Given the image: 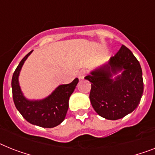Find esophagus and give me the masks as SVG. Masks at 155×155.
Wrapping results in <instances>:
<instances>
[{"label": "esophagus", "mask_w": 155, "mask_h": 155, "mask_svg": "<svg viewBox=\"0 0 155 155\" xmlns=\"http://www.w3.org/2000/svg\"><path fill=\"white\" fill-rule=\"evenodd\" d=\"M86 74H87V71L85 70H82L79 72V75H78V77L80 80H84V77L86 76Z\"/></svg>", "instance_id": "34e87169"}]
</instances>
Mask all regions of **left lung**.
Instances as JSON below:
<instances>
[{
  "mask_svg": "<svg viewBox=\"0 0 155 155\" xmlns=\"http://www.w3.org/2000/svg\"><path fill=\"white\" fill-rule=\"evenodd\" d=\"M85 80L91 83L90 100L94 110L107 120H115L131 114L140 104L143 92L140 62L124 45Z\"/></svg>",
  "mask_w": 155,
  "mask_h": 155,
  "instance_id": "left-lung-1",
  "label": "left lung"
}]
</instances>
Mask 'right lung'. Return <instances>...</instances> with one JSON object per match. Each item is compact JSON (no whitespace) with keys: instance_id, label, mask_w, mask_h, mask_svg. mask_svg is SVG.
Wrapping results in <instances>:
<instances>
[{"instance_id":"add662e5","label":"right lung","mask_w":155,"mask_h":155,"mask_svg":"<svg viewBox=\"0 0 155 155\" xmlns=\"http://www.w3.org/2000/svg\"><path fill=\"white\" fill-rule=\"evenodd\" d=\"M33 52L22 59L12 79V97L15 106L23 118L29 123L42 128H53L59 125L68 110V101L79 80L75 78L68 84L58 86L48 97L40 100L27 99L23 95L19 83V75L23 64Z\"/></svg>"}]
</instances>
